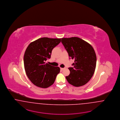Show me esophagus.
Listing matches in <instances>:
<instances>
[{
    "label": "esophagus",
    "mask_w": 120,
    "mask_h": 120,
    "mask_svg": "<svg viewBox=\"0 0 120 120\" xmlns=\"http://www.w3.org/2000/svg\"><path fill=\"white\" fill-rule=\"evenodd\" d=\"M64 68H60V69H61V70H64Z\"/></svg>",
    "instance_id": "obj_1"
}]
</instances>
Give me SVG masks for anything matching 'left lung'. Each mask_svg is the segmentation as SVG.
I'll return each instance as SVG.
<instances>
[{"label": "left lung", "mask_w": 120, "mask_h": 120, "mask_svg": "<svg viewBox=\"0 0 120 120\" xmlns=\"http://www.w3.org/2000/svg\"><path fill=\"white\" fill-rule=\"evenodd\" d=\"M61 42L70 58L74 60L69 67V75L66 77L68 82L76 87L87 83L94 74L96 56L94 48L87 42L78 37L62 38Z\"/></svg>", "instance_id": "8db88e82"}]
</instances>
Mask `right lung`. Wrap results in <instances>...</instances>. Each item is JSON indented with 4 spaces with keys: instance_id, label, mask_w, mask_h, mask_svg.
Wrapping results in <instances>:
<instances>
[{
    "instance_id": "1",
    "label": "right lung",
    "mask_w": 120,
    "mask_h": 120,
    "mask_svg": "<svg viewBox=\"0 0 120 120\" xmlns=\"http://www.w3.org/2000/svg\"><path fill=\"white\" fill-rule=\"evenodd\" d=\"M60 42L61 38L44 37L32 42L27 47L24 56L25 69L29 79L37 86L46 88L54 83L60 68L45 61Z\"/></svg>"
}]
</instances>
